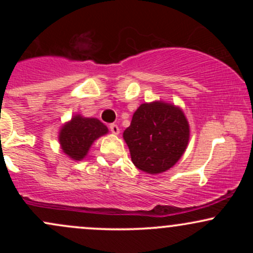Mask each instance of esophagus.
<instances>
[{"mask_svg":"<svg viewBox=\"0 0 253 253\" xmlns=\"http://www.w3.org/2000/svg\"><path fill=\"white\" fill-rule=\"evenodd\" d=\"M109 128H110V132H112L113 134L118 135L119 133H120V128H119V127H118V125H114V124H113V125H110V127H109Z\"/></svg>","mask_w":253,"mask_h":253,"instance_id":"obj_1","label":"esophagus"}]
</instances>
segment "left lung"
Instances as JSON below:
<instances>
[{
  "label": "left lung",
  "mask_w": 253,
  "mask_h": 253,
  "mask_svg": "<svg viewBox=\"0 0 253 253\" xmlns=\"http://www.w3.org/2000/svg\"><path fill=\"white\" fill-rule=\"evenodd\" d=\"M123 136L133 164L156 175L181 159L189 144L190 127L181 107L158 100L138 107Z\"/></svg>",
  "instance_id": "1"
}]
</instances>
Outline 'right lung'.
<instances>
[{
    "instance_id": "obj_1",
    "label": "right lung",
    "mask_w": 253,
    "mask_h": 253,
    "mask_svg": "<svg viewBox=\"0 0 253 253\" xmlns=\"http://www.w3.org/2000/svg\"><path fill=\"white\" fill-rule=\"evenodd\" d=\"M109 130L104 124L96 118H84L75 114L68 123L63 124L58 132L60 149L72 161H83L94 144Z\"/></svg>"
}]
</instances>
